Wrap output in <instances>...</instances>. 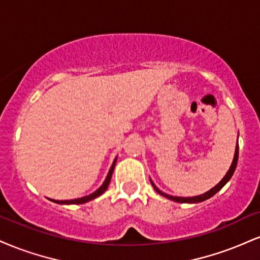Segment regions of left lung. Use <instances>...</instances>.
<instances>
[{"instance_id":"left-lung-1","label":"left lung","mask_w":260,"mask_h":260,"mask_svg":"<svg viewBox=\"0 0 260 260\" xmlns=\"http://www.w3.org/2000/svg\"><path fill=\"white\" fill-rule=\"evenodd\" d=\"M237 160H239V144H236V149H235V155H234V160H233V164H231L229 171H228V173L225 174L223 179H221L219 183L217 184L214 187H212L211 190L207 192L202 193V195H199V196H192V198H179V196H171V195H167V193L162 192L158 187H156V185L154 183L151 181L152 186H154V189L156 190V192H158L160 195L165 196V198L172 200V201H176V202H180V203H198V202H202V201H206V200L211 199L212 196H214L215 193H217L219 190L223 187L225 184L228 183V181L230 180V178L233 177L234 172L236 170V166H237Z\"/></svg>"}]
</instances>
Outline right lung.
Wrapping results in <instances>:
<instances>
[{
	"label": "right lung",
	"mask_w": 260,
	"mask_h": 260,
	"mask_svg": "<svg viewBox=\"0 0 260 260\" xmlns=\"http://www.w3.org/2000/svg\"><path fill=\"white\" fill-rule=\"evenodd\" d=\"M116 160L117 157L115 158L114 162H112L111 167H110V171H109L108 176H106L104 183H103V185L99 187L98 190H95L94 192L90 193L88 196H84V198H81V199H75V200H65V201H59V200H51V201L55 202V203H59V205H81V203H86L90 201V200L98 198V196L102 195L103 192L105 191L106 189H108L109 184H110V180H111V176H112V172H114V168H115V165H116Z\"/></svg>",
	"instance_id": "obj_1"
}]
</instances>
